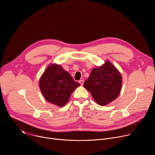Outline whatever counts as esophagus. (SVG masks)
<instances>
[{"instance_id": "obj_1", "label": "esophagus", "mask_w": 155, "mask_h": 155, "mask_svg": "<svg viewBox=\"0 0 155 155\" xmlns=\"http://www.w3.org/2000/svg\"><path fill=\"white\" fill-rule=\"evenodd\" d=\"M79 83H80V84L81 85H83V83H84V80H81L79 81Z\"/></svg>"}]
</instances>
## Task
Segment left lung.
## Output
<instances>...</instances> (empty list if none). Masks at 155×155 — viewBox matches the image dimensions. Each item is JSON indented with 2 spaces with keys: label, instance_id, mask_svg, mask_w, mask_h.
Here are the masks:
<instances>
[{
  "label": "left lung",
  "instance_id": "1",
  "mask_svg": "<svg viewBox=\"0 0 155 155\" xmlns=\"http://www.w3.org/2000/svg\"><path fill=\"white\" fill-rule=\"evenodd\" d=\"M122 77L118 70L109 61L93 69L83 84L96 103L105 105L117 98L121 90Z\"/></svg>",
  "mask_w": 155,
  "mask_h": 155
}]
</instances>
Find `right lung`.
Here are the masks:
<instances>
[{"label": "right lung", "instance_id": "add662e5", "mask_svg": "<svg viewBox=\"0 0 155 155\" xmlns=\"http://www.w3.org/2000/svg\"><path fill=\"white\" fill-rule=\"evenodd\" d=\"M80 85L69 72L56 64L49 65L39 81L43 96L48 102L59 107L67 104L72 93Z\"/></svg>", "mask_w": 155, "mask_h": 155}]
</instances>
